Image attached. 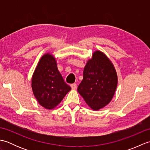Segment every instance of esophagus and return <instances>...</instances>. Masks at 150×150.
I'll return each mask as SVG.
<instances>
[{
    "mask_svg": "<svg viewBox=\"0 0 150 150\" xmlns=\"http://www.w3.org/2000/svg\"><path fill=\"white\" fill-rule=\"evenodd\" d=\"M71 87L73 90H75V89L77 88V84H71Z\"/></svg>",
    "mask_w": 150,
    "mask_h": 150,
    "instance_id": "1",
    "label": "esophagus"
}]
</instances>
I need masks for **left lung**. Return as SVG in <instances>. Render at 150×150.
Masks as SVG:
<instances>
[{"instance_id": "obj_1", "label": "left lung", "mask_w": 150, "mask_h": 150, "mask_svg": "<svg viewBox=\"0 0 150 150\" xmlns=\"http://www.w3.org/2000/svg\"><path fill=\"white\" fill-rule=\"evenodd\" d=\"M117 75L107 56L96 51L88 60L77 90L92 110H98L110 103L117 86Z\"/></svg>"}]
</instances>
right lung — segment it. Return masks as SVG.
<instances>
[{
    "instance_id": "obj_1",
    "label": "right lung",
    "mask_w": 150,
    "mask_h": 150,
    "mask_svg": "<svg viewBox=\"0 0 150 150\" xmlns=\"http://www.w3.org/2000/svg\"><path fill=\"white\" fill-rule=\"evenodd\" d=\"M31 87L38 103L48 110L55 108L71 89L59 71L55 58L50 53L40 59L33 73Z\"/></svg>"
}]
</instances>
